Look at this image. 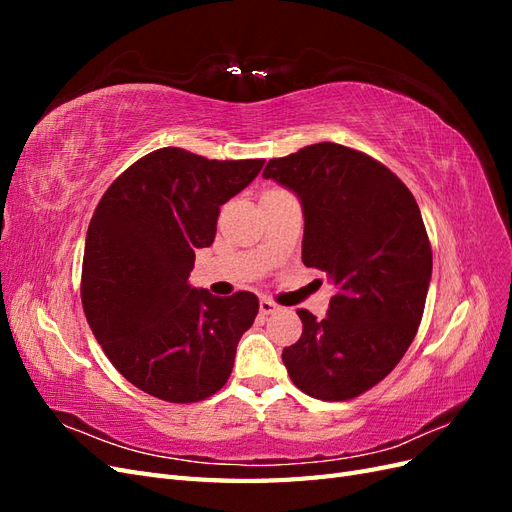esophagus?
Here are the masks:
<instances>
[{"label":"esophagus","instance_id":"esophagus-1","mask_svg":"<svg viewBox=\"0 0 512 512\" xmlns=\"http://www.w3.org/2000/svg\"><path fill=\"white\" fill-rule=\"evenodd\" d=\"M277 309H280V305H277L275 301H271V299H260V314H262V316L275 314Z\"/></svg>","mask_w":512,"mask_h":512}]
</instances>
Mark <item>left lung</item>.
I'll return each instance as SVG.
<instances>
[{"mask_svg":"<svg viewBox=\"0 0 512 512\" xmlns=\"http://www.w3.org/2000/svg\"><path fill=\"white\" fill-rule=\"evenodd\" d=\"M265 179L299 196L303 262L335 284L327 318L297 309L303 333L284 348L305 395L346 401L391 374L423 318L431 245L412 192L367 153L318 143L269 160Z\"/></svg>","mask_w":512,"mask_h":512,"instance_id":"8db88e82","label":"left lung"}]
</instances>
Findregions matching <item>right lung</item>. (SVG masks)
Here are the masks:
<instances>
[{
    "mask_svg": "<svg viewBox=\"0 0 512 512\" xmlns=\"http://www.w3.org/2000/svg\"><path fill=\"white\" fill-rule=\"evenodd\" d=\"M265 160H207L179 147L147 153L111 183L87 228L81 299L119 374L170 404H194L230 378L258 299L188 284L194 250L215 239L220 205Z\"/></svg>",
    "mask_w": 512,
    "mask_h": 512,
    "instance_id": "1",
    "label": "right lung"
}]
</instances>
